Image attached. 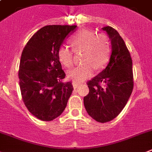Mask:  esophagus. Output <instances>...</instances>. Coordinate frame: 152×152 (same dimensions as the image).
<instances>
[{"instance_id": "1", "label": "esophagus", "mask_w": 152, "mask_h": 152, "mask_svg": "<svg viewBox=\"0 0 152 152\" xmlns=\"http://www.w3.org/2000/svg\"><path fill=\"white\" fill-rule=\"evenodd\" d=\"M72 84H73V87L75 89H77V87H80V84L77 83H75V82H73V83H72Z\"/></svg>"}]
</instances>
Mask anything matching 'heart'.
Listing matches in <instances>:
<instances>
[{
  "instance_id": "heart-1",
  "label": "heart",
  "mask_w": 152,
  "mask_h": 152,
  "mask_svg": "<svg viewBox=\"0 0 152 152\" xmlns=\"http://www.w3.org/2000/svg\"><path fill=\"white\" fill-rule=\"evenodd\" d=\"M69 41L75 53L82 51L81 61L83 63L68 73L69 78L75 83H82L90 78L95 69H102L109 59L111 45L105 34H96L91 31L83 30L74 34ZM57 55L62 65L66 67L72 66L73 53L69 47H60Z\"/></svg>"
}]
</instances>
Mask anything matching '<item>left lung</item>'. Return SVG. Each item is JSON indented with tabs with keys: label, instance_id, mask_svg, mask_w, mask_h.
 Returning a JSON list of instances; mask_svg holds the SVG:
<instances>
[{
	"label": "left lung",
	"instance_id": "left-lung-1",
	"mask_svg": "<svg viewBox=\"0 0 152 152\" xmlns=\"http://www.w3.org/2000/svg\"><path fill=\"white\" fill-rule=\"evenodd\" d=\"M102 29L111 40V53L107 66L87 83L90 91L83 97V104L92 118L105 123L116 118L126 105L133 91V75L130 52L119 33L110 26Z\"/></svg>",
	"mask_w": 152,
	"mask_h": 152
}]
</instances>
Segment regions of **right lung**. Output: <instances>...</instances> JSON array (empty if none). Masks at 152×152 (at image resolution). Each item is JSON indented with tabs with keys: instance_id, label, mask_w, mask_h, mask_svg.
<instances>
[{
	"instance_id": "right-lung-1",
	"label": "right lung",
	"mask_w": 152,
	"mask_h": 152,
	"mask_svg": "<svg viewBox=\"0 0 152 152\" xmlns=\"http://www.w3.org/2000/svg\"><path fill=\"white\" fill-rule=\"evenodd\" d=\"M77 26H47L26 44L21 56L19 78L26 108L34 117L50 121L63 112L73 91L71 81L64 82L57 52Z\"/></svg>"
}]
</instances>
